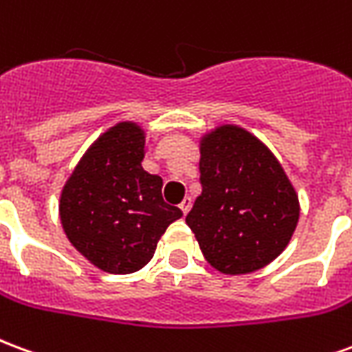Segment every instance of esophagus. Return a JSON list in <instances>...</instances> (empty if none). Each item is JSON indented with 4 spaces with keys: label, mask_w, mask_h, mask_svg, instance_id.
Returning <instances> with one entry per match:
<instances>
[{
    "label": "esophagus",
    "mask_w": 352,
    "mask_h": 352,
    "mask_svg": "<svg viewBox=\"0 0 352 352\" xmlns=\"http://www.w3.org/2000/svg\"><path fill=\"white\" fill-rule=\"evenodd\" d=\"M179 207H181V211H183L184 214L188 213V211H190V207H192V198H190V196H186V198H184L183 201H181V206H179Z\"/></svg>",
    "instance_id": "1"
}]
</instances>
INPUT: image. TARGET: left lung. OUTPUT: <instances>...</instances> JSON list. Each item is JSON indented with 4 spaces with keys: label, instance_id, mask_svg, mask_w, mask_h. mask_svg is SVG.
Returning a JSON list of instances; mask_svg holds the SVG:
<instances>
[{
    "label": "left lung",
    "instance_id": "1",
    "mask_svg": "<svg viewBox=\"0 0 352 352\" xmlns=\"http://www.w3.org/2000/svg\"><path fill=\"white\" fill-rule=\"evenodd\" d=\"M199 173L201 194L186 224L214 270L252 273L287 249L300 199L280 162L256 135L236 124L204 133Z\"/></svg>",
    "mask_w": 352,
    "mask_h": 352
}]
</instances>
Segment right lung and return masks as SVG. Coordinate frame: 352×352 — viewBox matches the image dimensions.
Listing matches in <instances>:
<instances>
[{"mask_svg":"<svg viewBox=\"0 0 352 352\" xmlns=\"http://www.w3.org/2000/svg\"><path fill=\"white\" fill-rule=\"evenodd\" d=\"M145 146L138 122L111 126L88 146L60 194L65 236L101 272H139L169 224L183 217L162 198V177L141 166Z\"/></svg>","mask_w":352,"mask_h":352,"instance_id":"obj_1","label":"right lung"}]
</instances>
